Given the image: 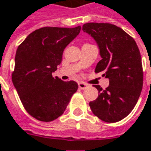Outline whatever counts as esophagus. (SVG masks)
Here are the masks:
<instances>
[{
  "mask_svg": "<svg viewBox=\"0 0 151 151\" xmlns=\"http://www.w3.org/2000/svg\"><path fill=\"white\" fill-rule=\"evenodd\" d=\"M78 87H79V89L84 90L87 87V85L85 84V83H83V82H80V83H78Z\"/></svg>",
  "mask_w": 151,
  "mask_h": 151,
  "instance_id": "1",
  "label": "esophagus"
}]
</instances>
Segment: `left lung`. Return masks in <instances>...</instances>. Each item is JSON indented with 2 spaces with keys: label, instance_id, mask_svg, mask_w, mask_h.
Listing matches in <instances>:
<instances>
[{
  "label": "left lung",
  "instance_id": "8db88e82",
  "mask_svg": "<svg viewBox=\"0 0 151 151\" xmlns=\"http://www.w3.org/2000/svg\"><path fill=\"white\" fill-rule=\"evenodd\" d=\"M82 30L91 35L99 48L101 60L95 73H103L110 86L99 91L90 102L95 116L107 123L122 120L135 107L143 88V66L139 49L134 39L122 28L110 23H86Z\"/></svg>",
  "mask_w": 151,
  "mask_h": 151
}]
</instances>
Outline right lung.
I'll return each instance as SVG.
<instances>
[{
    "label": "right lung",
    "mask_w": 151,
    "mask_h": 151,
    "mask_svg": "<svg viewBox=\"0 0 151 151\" xmlns=\"http://www.w3.org/2000/svg\"><path fill=\"white\" fill-rule=\"evenodd\" d=\"M80 29V26L42 27L17 48L13 84L26 111L40 121L50 122L61 116L78 90L75 81L65 82L52 74L61 63L64 49Z\"/></svg>",
    "instance_id": "1"
}]
</instances>
